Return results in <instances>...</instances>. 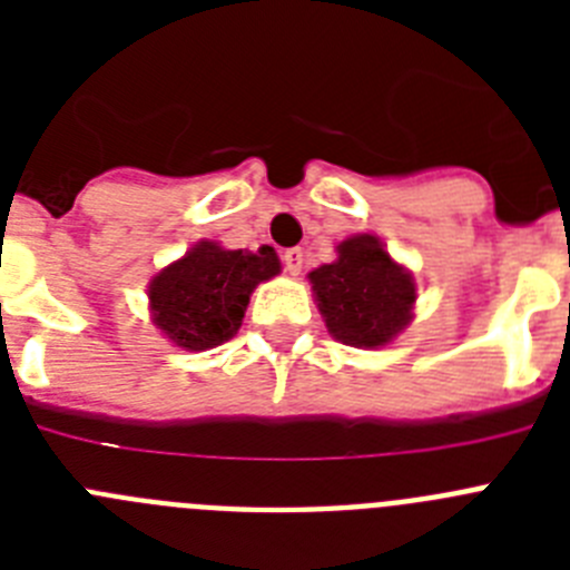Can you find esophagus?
Segmentation results:
<instances>
[{
  "label": "esophagus",
  "instance_id": "34e87169",
  "mask_svg": "<svg viewBox=\"0 0 570 570\" xmlns=\"http://www.w3.org/2000/svg\"><path fill=\"white\" fill-rule=\"evenodd\" d=\"M282 265H285V271H288L291 276H296L302 271V250L299 248H288L285 254H282Z\"/></svg>",
  "mask_w": 570,
  "mask_h": 570
}]
</instances>
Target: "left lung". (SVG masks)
Here are the masks:
<instances>
[{
  "label": "left lung",
  "mask_w": 570,
  "mask_h": 570,
  "mask_svg": "<svg viewBox=\"0 0 570 570\" xmlns=\"http://www.w3.org/2000/svg\"><path fill=\"white\" fill-rule=\"evenodd\" d=\"M336 254L308 274L325 325L342 345H387L411 322L414 279L371 234L340 242Z\"/></svg>",
  "instance_id": "left-lung-1"
}]
</instances>
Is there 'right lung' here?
<instances>
[{"label": "right lung", "instance_id": "add662e5", "mask_svg": "<svg viewBox=\"0 0 570 570\" xmlns=\"http://www.w3.org/2000/svg\"><path fill=\"white\" fill-rule=\"evenodd\" d=\"M276 274L279 259L268 245L250 254L199 242L150 282L156 328L185 351L223 345L239 331L256 285Z\"/></svg>", "mask_w": 570, "mask_h": 570}]
</instances>
